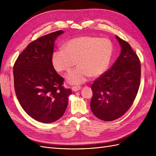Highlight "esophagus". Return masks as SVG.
Returning <instances> with one entry per match:
<instances>
[{
  "label": "esophagus",
  "mask_w": 156,
  "mask_h": 156,
  "mask_svg": "<svg viewBox=\"0 0 156 156\" xmlns=\"http://www.w3.org/2000/svg\"><path fill=\"white\" fill-rule=\"evenodd\" d=\"M81 88V87H80V86H73V87H72V90L73 91H74V92H76V91H78V90H79Z\"/></svg>",
  "instance_id": "obj_1"
}]
</instances>
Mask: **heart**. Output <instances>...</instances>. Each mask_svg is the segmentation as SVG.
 <instances>
[{
	"label": "heart",
	"instance_id": "obj_1",
	"mask_svg": "<svg viewBox=\"0 0 156 156\" xmlns=\"http://www.w3.org/2000/svg\"><path fill=\"white\" fill-rule=\"evenodd\" d=\"M110 40L96 36H81L69 40L62 50L52 56V64L58 72H69L76 62L78 67L67 77L70 84H80L87 78L100 76L107 69L112 57Z\"/></svg>",
	"mask_w": 156,
	"mask_h": 156
}]
</instances>
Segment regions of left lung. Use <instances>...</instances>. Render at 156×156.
Masks as SVG:
<instances>
[{
	"instance_id": "left-lung-1",
	"label": "left lung",
	"mask_w": 156,
	"mask_h": 156,
	"mask_svg": "<svg viewBox=\"0 0 156 156\" xmlns=\"http://www.w3.org/2000/svg\"><path fill=\"white\" fill-rule=\"evenodd\" d=\"M121 53L112 67L92 83L90 107L94 115L104 121L124 115L133 105L140 81V62L127 41L116 36Z\"/></svg>"
}]
</instances>
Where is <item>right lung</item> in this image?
I'll return each mask as SVG.
<instances>
[{
  "label": "right lung",
  "instance_id": "obj_1",
  "mask_svg": "<svg viewBox=\"0 0 156 156\" xmlns=\"http://www.w3.org/2000/svg\"><path fill=\"white\" fill-rule=\"evenodd\" d=\"M64 33L58 30L30 43L19 55L13 66L14 88L17 100L32 119L51 123L66 109L71 90L63 86L64 78L53 64L54 44Z\"/></svg>",
  "mask_w": 156,
  "mask_h": 156
}]
</instances>
